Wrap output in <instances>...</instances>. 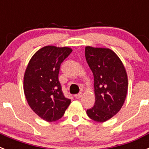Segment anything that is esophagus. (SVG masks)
Segmentation results:
<instances>
[{"label":"esophagus","mask_w":149,"mask_h":149,"mask_svg":"<svg viewBox=\"0 0 149 149\" xmlns=\"http://www.w3.org/2000/svg\"><path fill=\"white\" fill-rule=\"evenodd\" d=\"M82 95H83V93H79V94H77V95H74V98H81V97H82Z\"/></svg>","instance_id":"obj_1"}]
</instances>
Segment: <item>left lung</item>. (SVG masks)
Listing matches in <instances>:
<instances>
[{
  "mask_svg": "<svg viewBox=\"0 0 149 149\" xmlns=\"http://www.w3.org/2000/svg\"><path fill=\"white\" fill-rule=\"evenodd\" d=\"M85 56L94 76L95 102L87 110L93 120L104 122L121 110L128 88L127 74L118 55L107 48L86 46Z\"/></svg>",
  "mask_w": 149,
  "mask_h": 149,
  "instance_id": "obj_1",
  "label": "left lung"
}]
</instances>
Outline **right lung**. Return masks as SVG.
Returning <instances> with one entry per match:
<instances>
[{
    "instance_id": "add662e5",
    "label": "right lung",
    "mask_w": 149,
    "mask_h": 149,
    "mask_svg": "<svg viewBox=\"0 0 149 149\" xmlns=\"http://www.w3.org/2000/svg\"><path fill=\"white\" fill-rule=\"evenodd\" d=\"M68 47L47 45L31 57L24 75V93L30 108L41 119H61L71 103L63 93L58 80L62 62L70 54Z\"/></svg>"
}]
</instances>
